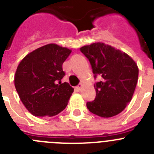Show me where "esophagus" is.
I'll use <instances>...</instances> for the list:
<instances>
[{"label":"esophagus","mask_w":154,"mask_h":154,"mask_svg":"<svg viewBox=\"0 0 154 154\" xmlns=\"http://www.w3.org/2000/svg\"><path fill=\"white\" fill-rule=\"evenodd\" d=\"M82 84H79V85H78V86H76L75 87V89H77V90H81V89H82Z\"/></svg>","instance_id":"esophagus-1"}]
</instances>
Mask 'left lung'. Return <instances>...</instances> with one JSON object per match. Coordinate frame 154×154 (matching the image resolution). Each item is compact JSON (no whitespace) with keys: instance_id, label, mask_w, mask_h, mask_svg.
<instances>
[{"instance_id":"1","label":"left lung","mask_w":154,"mask_h":154,"mask_svg":"<svg viewBox=\"0 0 154 154\" xmlns=\"http://www.w3.org/2000/svg\"><path fill=\"white\" fill-rule=\"evenodd\" d=\"M89 59L94 77L101 81L94 85L96 98L86 106L93 114L103 118L120 113L131 101L138 80L139 69L133 58L103 42L80 48Z\"/></svg>"}]
</instances>
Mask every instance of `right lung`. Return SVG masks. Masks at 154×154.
<instances>
[{"label":"right lung","mask_w":154,"mask_h":154,"mask_svg":"<svg viewBox=\"0 0 154 154\" xmlns=\"http://www.w3.org/2000/svg\"><path fill=\"white\" fill-rule=\"evenodd\" d=\"M72 52L67 48L48 44L23 58L14 75V85L24 106L32 115L51 117L67 106L74 91L67 82L62 64Z\"/></svg>","instance_id":"right-lung-1"}]
</instances>
